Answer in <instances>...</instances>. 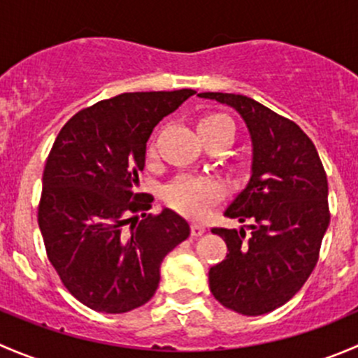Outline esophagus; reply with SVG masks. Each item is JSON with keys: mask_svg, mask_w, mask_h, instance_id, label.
<instances>
[{"mask_svg": "<svg viewBox=\"0 0 358 358\" xmlns=\"http://www.w3.org/2000/svg\"><path fill=\"white\" fill-rule=\"evenodd\" d=\"M190 232H192L194 237H201L202 234L206 232V227L201 225V223H192V227H190Z\"/></svg>", "mask_w": 358, "mask_h": 358, "instance_id": "1", "label": "esophagus"}]
</instances>
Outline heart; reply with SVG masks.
<instances>
[{
  "label": "heart",
  "instance_id": "obj_1",
  "mask_svg": "<svg viewBox=\"0 0 358 358\" xmlns=\"http://www.w3.org/2000/svg\"><path fill=\"white\" fill-rule=\"evenodd\" d=\"M201 135L206 133H218L225 129H232L234 124L225 114H208L201 117L199 124ZM150 156H154V149H150ZM223 196V187L215 178H202V176H180L175 182L169 183L164 190V199L175 211L189 216V218H202L220 197Z\"/></svg>",
  "mask_w": 358,
  "mask_h": 358
}]
</instances>
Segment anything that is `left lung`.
<instances>
[{
    "instance_id": "left-lung-1",
    "label": "left lung",
    "mask_w": 358,
    "mask_h": 358,
    "mask_svg": "<svg viewBox=\"0 0 358 358\" xmlns=\"http://www.w3.org/2000/svg\"><path fill=\"white\" fill-rule=\"evenodd\" d=\"M246 122L251 178L225 216L241 227L213 229L229 252L209 268V289L225 308L255 317L289 301L312 273L329 225L327 176L312 140L296 122L236 93H199Z\"/></svg>"
}]
</instances>
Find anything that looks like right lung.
Returning <instances> with one entry per match:
<instances>
[{
  "mask_svg": "<svg viewBox=\"0 0 358 358\" xmlns=\"http://www.w3.org/2000/svg\"><path fill=\"white\" fill-rule=\"evenodd\" d=\"M194 90L122 93L79 110L46 159L38 223L48 259L74 298L103 313L145 305L159 266L190 236L175 211L145 215L138 194L147 140Z\"/></svg>",
  "mask_w": 358,
  "mask_h": 358,
  "instance_id": "1",
  "label": "right lung"
}]
</instances>
